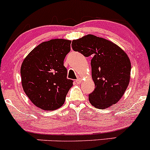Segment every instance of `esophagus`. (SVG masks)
Segmentation results:
<instances>
[{"label": "esophagus", "instance_id": "esophagus-1", "mask_svg": "<svg viewBox=\"0 0 150 150\" xmlns=\"http://www.w3.org/2000/svg\"><path fill=\"white\" fill-rule=\"evenodd\" d=\"M81 81H82V80L81 79V78H78L77 80H75V83L78 84H80L81 83Z\"/></svg>", "mask_w": 150, "mask_h": 150}]
</instances>
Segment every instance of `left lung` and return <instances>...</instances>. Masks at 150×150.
I'll return each instance as SVG.
<instances>
[{"instance_id": "8db88e82", "label": "left lung", "mask_w": 150, "mask_h": 150, "mask_svg": "<svg viewBox=\"0 0 150 150\" xmlns=\"http://www.w3.org/2000/svg\"><path fill=\"white\" fill-rule=\"evenodd\" d=\"M72 47L84 57H92L95 88L88 95L90 103L100 110L117 103L130 81L131 64L125 51L112 42L93 35L72 40Z\"/></svg>"}]
</instances>
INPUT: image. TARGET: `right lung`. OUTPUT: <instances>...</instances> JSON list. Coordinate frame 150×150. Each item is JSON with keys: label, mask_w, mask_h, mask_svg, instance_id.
Here are the masks:
<instances>
[{"label": "right lung", "mask_w": 150, "mask_h": 150, "mask_svg": "<svg viewBox=\"0 0 150 150\" xmlns=\"http://www.w3.org/2000/svg\"><path fill=\"white\" fill-rule=\"evenodd\" d=\"M71 41L52 39L36 46L24 59L21 78L24 91L32 102L43 110L63 105L73 81L67 78L64 66Z\"/></svg>", "instance_id": "right-lung-1"}]
</instances>
